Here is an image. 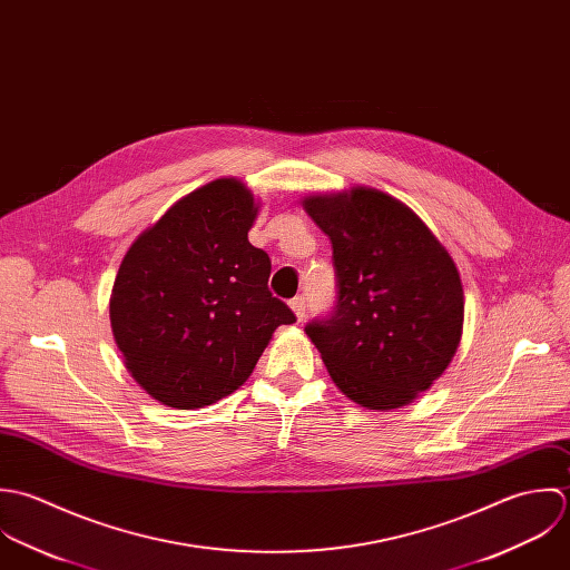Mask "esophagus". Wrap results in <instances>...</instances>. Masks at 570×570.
<instances>
[{
  "instance_id": "obj_1",
  "label": "esophagus",
  "mask_w": 570,
  "mask_h": 570,
  "mask_svg": "<svg viewBox=\"0 0 570 570\" xmlns=\"http://www.w3.org/2000/svg\"><path fill=\"white\" fill-rule=\"evenodd\" d=\"M288 304H291V308H293L297 322H304V317H306V299H304L302 295H297V297H293Z\"/></svg>"
}]
</instances>
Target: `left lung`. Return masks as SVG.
Wrapping results in <instances>:
<instances>
[{
	"label": "left lung",
	"mask_w": 570,
	"mask_h": 570,
	"mask_svg": "<svg viewBox=\"0 0 570 570\" xmlns=\"http://www.w3.org/2000/svg\"><path fill=\"white\" fill-rule=\"evenodd\" d=\"M302 205L331 237L340 279L333 317L308 324L306 335L350 401L379 412L410 405L448 370L462 337L452 255L379 189L311 194Z\"/></svg>",
	"instance_id": "8db88e82"
}]
</instances>
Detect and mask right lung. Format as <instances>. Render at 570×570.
Returning <instances> with one entry per match:
<instances>
[{"instance_id": "right-lung-1", "label": "right lung", "mask_w": 570, "mask_h": 570, "mask_svg": "<svg viewBox=\"0 0 570 570\" xmlns=\"http://www.w3.org/2000/svg\"><path fill=\"white\" fill-rule=\"evenodd\" d=\"M259 212L237 178L176 200L127 248L110 295L122 363L158 403L198 410L233 394L293 311L271 295V259L248 242Z\"/></svg>"}]
</instances>
